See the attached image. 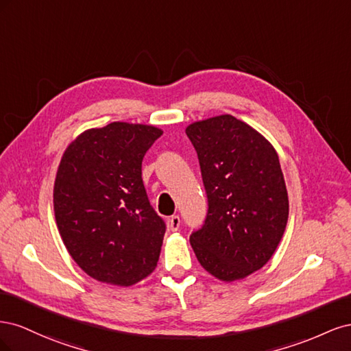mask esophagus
I'll return each mask as SVG.
<instances>
[{
    "label": "esophagus",
    "instance_id": "esophagus-1",
    "mask_svg": "<svg viewBox=\"0 0 351 351\" xmlns=\"http://www.w3.org/2000/svg\"><path fill=\"white\" fill-rule=\"evenodd\" d=\"M180 224H182V221H180L178 215H173L168 218V227L171 231H177L180 228Z\"/></svg>",
    "mask_w": 351,
    "mask_h": 351
}]
</instances>
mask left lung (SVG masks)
<instances>
[{"mask_svg": "<svg viewBox=\"0 0 351 351\" xmlns=\"http://www.w3.org/2000/svg\"><path fill=\"white\" fill-rule=\"evenodd\" d=\"M186 134L208 197L205 222L190 244L218 280L247 277L271 259L289 219L278 155L261 133L228 114L190 124Z\"/></svg>", "mask_w": 351, "mask_h": 351, "instance_id": "obj_1", "label": "left lung"}]
</instances>
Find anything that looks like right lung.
Masks as SVG:
<instances>
[{"mask_svg": "<svg viewBox=\"0 0 351 351\" xmlns=\"http://www.w3.org/2000/svg\"><path fill=\"white\" fill-rule=\"evenodd\" d=\"M161 134L115 121L83 132L61 158L57 227L74 262L101 282L133 285L156 267L165 222L147 199L142 161Z\"/></svg>", "mask_w": 351, "mask_h": 351, "instance_id": "1", "label": "right lung"}]
</instances>
